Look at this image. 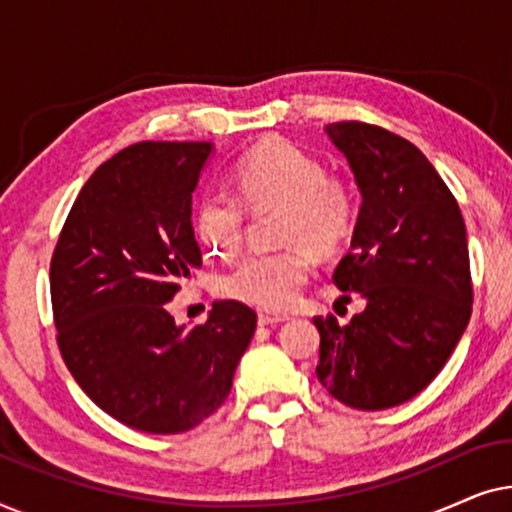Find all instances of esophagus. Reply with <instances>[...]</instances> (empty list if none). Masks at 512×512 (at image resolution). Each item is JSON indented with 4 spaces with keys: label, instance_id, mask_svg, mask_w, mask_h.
Here are the masks:
<instances>
[{
    "label": "esophagus",
    "instance_id": "esophagus-1",
    "mask_svg": "<svg viewBox=\"0 0 512 512\" xmlns=\"http://www.w3.org/2000/svg\"><path fill=\"white\" fill-rule=\"evenodd\" d=\"M289 319V314L282 312H270V310H258V324L261 326H275Z\"/></svg>",
    "mask_w": 512,
    "mask_h": 512
}]
</instances>
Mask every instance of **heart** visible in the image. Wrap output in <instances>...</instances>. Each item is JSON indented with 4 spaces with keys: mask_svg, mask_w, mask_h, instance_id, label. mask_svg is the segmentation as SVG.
Listing matches in <instances>:
<instances>
[{
    "mask_svg": "<svg viewBox=\"0 0 512 512\" xmlns=\"http://www.w3.org/2000/svg\"><path fill=\"white\" fill-rule=\"evenodd\" d=\"M240 195L214 186L195 202L193 228L198 240L221 258L242 247L244 214L249 209L284 207L282 251L247 254L223 279V293L242 303L284 310L298 298L312 272V249L319 256L340 251L356 228L354 193L310 153L284 139H270L242 156L235 167Z\"/></svg>",
    "mask_w": 512,
    "mask_h": 512,
    "instance_id": "1",
    "label": "heart"
}]
</instances>
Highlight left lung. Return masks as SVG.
Masks as SVG:
<instances>
[{"instance_id": "obj_1", "label": "left lung", "mask_w": 512, "mask_h": 512, "mask_svg": "<svg viewBox=\"0 0 512 512\" xmlns=\"http://www.w3.org/2000/svg\"><path fill=\"white\" fill-rule=\"evenodd\" d=\"M326 135L361 191L352 251L333 282L359 293L366 307L347 324L314 317L317 377L349 408L387 410L443 370L471 319L464 216L408 139L356 121L326 125Z\"/></svg>"}]
</instances>
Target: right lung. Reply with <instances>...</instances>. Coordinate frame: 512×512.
<instances>
[{
  "instance_id": "add662e5",
  "label": "right lung",
  "mask_w": 512,
  "mask_h": 512,
  "mask_svg": "<svg viewBox=\"0 0 512 512\" xmlns=\"http://www.w3.org/2000/svg\"><path fill=\"white\" fill-rule=\"evenodd\" d=\"M214 144L139 142L97 167L51 261L58 347L97 408L130 429L184 433L226 401L256 312L216 300L179 326L170 300L202 265L191 198Z\"/></svg>"
}]
</instances>
